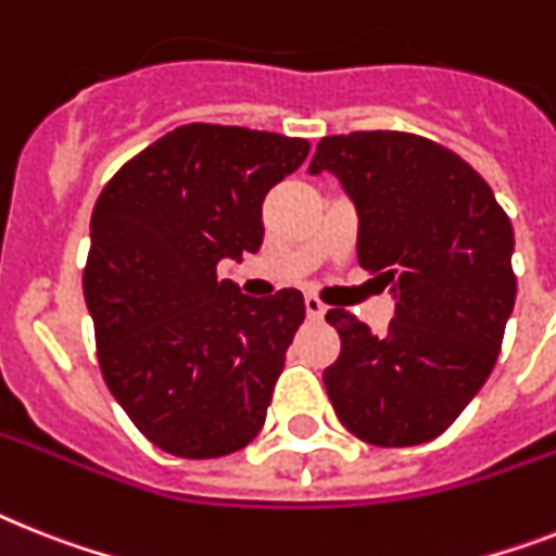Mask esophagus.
Instances as JSON below:
<instances>
[{"label": "esophagus", "mask_w": 556, "mask_h": 556, "mask_svg": "<svg viewBox=\"0 0 556 556\" xmlns=\"http://www.w3.org/2000/svg\"><path fill=\"white\" fill-rule=\"evenodd\" d=\"M305 311H307V319H321L328 307L321 305V302L316 300V296H305Z\"/></svg>", "instance_id": "esophagus-1"}]
</instances>
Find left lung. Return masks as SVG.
Wrapping results in <instances>:
<instances>
[{
    "instance_id": "1",
    "label": "left lung",
    "mask_w": 556,
    "mask_h": 556,
    "mask_svg": "<svg viewBox=\"0 0 556 556\" xmlns=\"http://www.w3.org/2000/svg\"><path fill=\"white\" fill-rule=\"evenodd\" d=\"M307 172L339 177L358 214V265L381 270L395 300L384 333L328 311L342 339L321 376L330 404L367 444L432 441L501 353L517 293L511 223L469 163L421 135H330Z\"/></svg>"
}]
</instances>
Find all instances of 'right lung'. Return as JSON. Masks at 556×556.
I'll return each mask as SVG.
<instances>
[{"instance_id": "obj_1", "label": "right lung", "mask_w": 556, "mask_h": 556, "mask_svg": "<svg viewBox=\"0 0 556 556\" xmlns=\"http://www.w3.org/2000/svg\"><path fill=\"white\" fill-rule=\"evenodd\" d=\"M307 141L217 124L172 129L124 163L90 220L84 300L98 365L143 435L177 458H220L263 429L300 291L254 300L220 260L263 245V200Z\"/></svg>"}]
</instances>
